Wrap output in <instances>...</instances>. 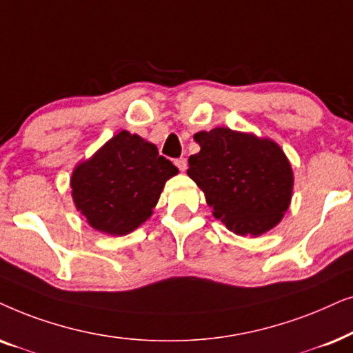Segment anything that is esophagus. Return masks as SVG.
<instances>
[{"mask_svg": "<svg viewBox=\"0 0 353 353\" xmlns=\"http://www.w3.org/2000/svg\"><path fill=\"white\" fill-rule=\"evenodd\" d=\"M174 163H176V166L179 168L182 172H184L185 169H187V159H185V158H177L176 161H174Z\"/></svg>", "mask_w": 353, "mask_h": 353, "instance_id": "1", "label": "esophagus"}]
</instances>
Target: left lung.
<instances>
[{"label":"left lung","instance_id":"8db88e82","mask_svg":"<svg viewBox=\"0 0 353 353\" xmlns=\"http://www.w3.org/2000/svg\"><path fill=\"white\" fill-rule=\"evenodd\" d=\"M200 152L189 158L190 179L203 190L213 216L239 236H261L290 205L294 172L270 139L228 128L194 135Z\"/></svg>","mask_w":353,"mask_h":353}]
</instances>
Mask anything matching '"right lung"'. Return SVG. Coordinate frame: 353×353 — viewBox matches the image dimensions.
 Here are the masks:
<instances>
[{
	"mask_svg": "<svg viewBox=\"0 0 353 353\" xmlns=\"http://www.w3.org/2000/svg\"><path fill=\"white\" fill-rule=\"evenodd\" d=\"M177 172L153 143L122 130L75 166L72 200L93 229L125 236L152 216L164 184Z\"/></svg>",
	"mask_w": 353,
	"mask_h": 353,
	"instance_id": "1",
	"label": "right lung"
}]
</instances>
